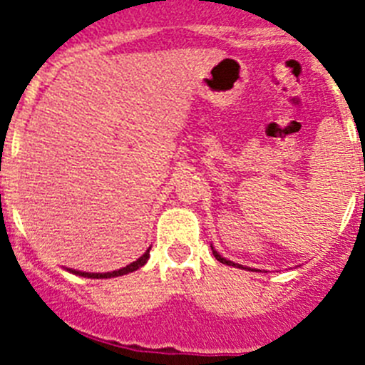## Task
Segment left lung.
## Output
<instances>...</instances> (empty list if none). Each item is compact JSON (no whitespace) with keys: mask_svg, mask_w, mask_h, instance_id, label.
<instances>
[{"mask_svg":"<svg viewBox=\"0 0 365 365\" xmlns=\"http://www.w3.org/2000/svg\"><path fill=\"white\" fill-rule=\"evenodd\" d=\"M212 252H214L215 259H217V261H221V263H225V265H232V267H237V269H245V267L237 265V263H234V261H228L227 257H222L221 254H219V252H215V250H214V247H212Z\"/></svg>","mask_w":365,"mask_h":365,"instance_id":"obj_1","label":"left lung"}]
</instances>
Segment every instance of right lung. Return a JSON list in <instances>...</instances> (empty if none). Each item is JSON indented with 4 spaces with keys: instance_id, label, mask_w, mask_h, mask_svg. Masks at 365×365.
<instances>
[{
    "instance_id": "1",
    "label": "right lung",
    "mask_w": 365,
    "mask_h": 365,
    "mask_svg": "<svg viewBox=\"0 0 365 365\" xmlns=\"http://www.w3.org/2000/svg\"><path fill=\"white\" fill-rule=\"evenodd\" d=\"M151 248V247H150ZM150 248H148L146 252L143 254V256L138 257L137 261H133V263H130L128 267H122L120 270H113V272H80V270H71L69 272L73 274H78V276H83V278H96V279H102V278H117V276H124V274H130L133 272V270L140 269V267L146 265L148 257H150Z\"/></svg>"
}]
</instances>
